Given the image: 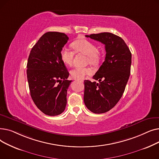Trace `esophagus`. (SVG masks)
Instances as JSON below:
<instances>
[{"label": "esophagus", "instance_id": "esophagus-1", "mask_svg": "<svg viewBox=\"0 0 159 159\" xmlns=\"http://www.w3.org/2000/svg\"><path fill=\"white\" fill-rule=\"evenodd\" d=\"M79 80V81H80L81 82H83V80Z\"/></svg>", "mask_w": 159, "mask_h": 159}]
</instances>
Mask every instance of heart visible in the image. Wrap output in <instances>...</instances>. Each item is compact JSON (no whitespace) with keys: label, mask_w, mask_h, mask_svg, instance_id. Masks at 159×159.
I'll use <instances>...</instances> for the list:
<instances>
[{"label":"heart","mask_w":159,"mask_h":159,"mask_svg":"<svg viewBox=\"0 0 159 159\" xmlns=\"http://www.w3.org/2000/svg\"><path fill=\"white\" fill-rule=\"evenodd\" d=\"M73 48L76 52H80L87 55L88 62L91 64H96L99 61V52L96 46L91 41L86 39H80L74 41L71 44ZM74 53L70 49L63 47L61 51V57L63 62L71 66L73 64ZM93 73L89 68L75 67L71 70L70 73L71 76L76 79H82L86 75H91Z\"/></svg>","instance_id":"b5f03b06"}]
</instances>
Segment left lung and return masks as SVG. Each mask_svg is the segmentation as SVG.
<instances>
[{"label":"left lung","mask_w":159,"mask_h":159,"mask_svg":"<svg viewBox=\"0 0 159 159\" xmlns=\"http://www.w3.org/2000/svg\"><path fill=\"white\" fill-rule=\"evenodd\" d=\"M105 45V61L93 79L84 80V101L88 109L104 113L117 104L127 84L131 64V53L124 40L111 33L86 35Z\"/></svg>","instance_id":"1"}]
</instances>
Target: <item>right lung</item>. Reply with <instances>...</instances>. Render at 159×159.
Here are the masks:
<instances>
[{"instance_id": "obj_1", "label": "right lung", "mask_w": 159, "mask_h": 159, "mask_svg": "<svg viewBox=\"0 0 159 159\" xmlns=\"http://www.w3.org/2000/svg\"><path fill=\"white\" fill-rule=\"evenodd\" d=\"M69 38L65 33L49 31L32 48L27 63V78L33 101L49 116L61 114L67 104V89L71 80L61 51Z\"/></svg>"}]
</instances>
